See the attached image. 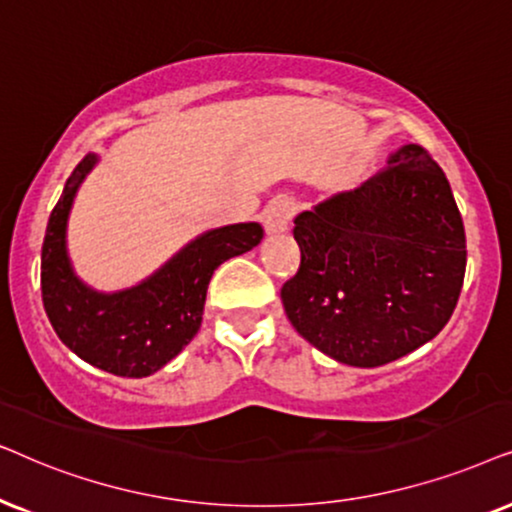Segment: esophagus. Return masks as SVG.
I'll return each mask as SVG.
<instances>
[{
	"mask_svg": "<svg viewBox=\"0 0 512 512\" xmlns=\"http://www.w3.org/2000/svg\"><path fill=\"white\" fill-rule=\"evenodd\" d=\"M292 215H295V203H292L288 196H276L274 201H269V206L264 208L262 213V222L267 234H283V231L288 229Z\"/></svg>",
	"mask_w": 512,
	"mask_h": 512,
	"instance_id": "obj_1",
	"label": "esophagus"
}]
</instances>
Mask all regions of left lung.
<instances>
[{"label":"left lung","instance_id":"left-lung-1","mask_svg":"<svg viewBox=\"0 0 512 512\" xmlns=\"http://www.w3.org/2000/svg\"><path fill=\"white\" fill-rule=\"evenodd\" d=\"M295 241L302 264L283 285V309L337 363L403 358L431 342L459 302L466 231L445 173L419 145L299 213Z\"/></svg>","mask_w":512,"mask_h":512}]
</instances>
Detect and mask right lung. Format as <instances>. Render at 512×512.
<instances>
[{"label": "right lung", "mask_w": 512, "mask_h": 512, "mask_svg": "<svg viewBox=\"0 0 512 512\" xmlns=\"http://www.w3.org/2000/svg\"><path fill=\"white\" fill-rule=\"evenodd\" d=\"M98 163L86 154L67 177L42 245V299L53 330L81 360L117 377H149L192 342L203 320L213 271L262 241L260 222L203 231L126 290L100 292L74 274L67 220L81 182Z\"/></svg>", "instance_id": "add662e5"}]
</instances>
